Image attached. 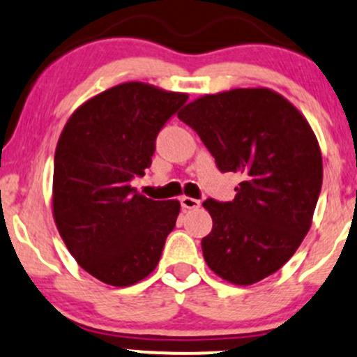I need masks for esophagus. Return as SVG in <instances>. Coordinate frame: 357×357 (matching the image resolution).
I'll use <instances>...</instances> for the list:
<instances>
[{"mask_svg":"<svg viewBox=\"0 0 357 357\" xmlns=\"http://www.w3.org/2000/svg\"><path fill=\"white\" fill-rule=\"evenodd\" d=\"M179 202H181V206L185 210H193V208H198V206H199V199L191 198V197H181V198H179Z\"/></svg>","mask_w":357,"mask_h":357,"instance_id":"34e87169","label":"esophagus"}]
</instances>
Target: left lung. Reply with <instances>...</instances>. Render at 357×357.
Segmentation results:
<instances>
[{
	"label": "left lung",
	"instance_id": "obj_1",
	"mask_svg": "<svg viewBox=\"0 0 357 357\" xmlns=\"http://www.w3.org/2000/svg\"><path fill=\"white\" fill-rule=\"evenodd\" d=\"M178 119L222 172H238L232 202L208 198L213 220L203 257L222 280L249 287L287 264L312 227L322 188V152L300 109L269 88L199 96Z\"/></svg>",
	"mask_w": 357,
	"mask_h": 357
}]
</instances>
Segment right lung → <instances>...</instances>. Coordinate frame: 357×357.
I'll list each match as a JSON object with an SVG mask.
<instances>
[{"label":"right lung","mask_w":357,"mask_h":357,"mask_svg":"<svg viewBox=\"0 0 357 357\" xmlns=\"http://www.w3.org/2000/svg\"><path fill=\"white\" fill-rule=\"evenodd\" d=\"M186 100V93L128 81L84 101L62 128L54 220L77 264L103 283L130 287L159 264L181 205L144 197L130 181L146 174L155 137Z\"/></svg>","instance_id":"obj_1"}]
</instances>
